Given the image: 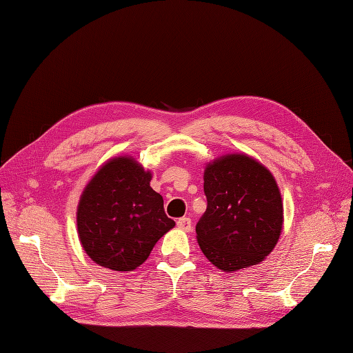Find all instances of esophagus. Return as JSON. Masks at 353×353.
<instances>
[{"mask_svg": "<svg viewBox=\"0 0 353 353\" xmlns=\"http://www.w3.org/2000/svg\"><path fill=\"white\" fill-rule=\"evenodd\" d=\"M176 225L179 230L183 231H191V219L190 218H181L176 221Z\"/></svg>", "mask_w": 353, "mask_h": 353, "instance_id": "1", "label": "esophagus"}]
</instances>
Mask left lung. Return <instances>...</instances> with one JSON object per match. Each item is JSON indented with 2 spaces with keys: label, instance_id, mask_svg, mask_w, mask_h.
<instances>
[{
  "label": "left lung",
  "instance_id": "obj_1",
  "mask_svg": "<svg viewBox=\"0 0 353 353\" xmlns=\"http://www.w3.org/2000/svg\"><path fill=\"white\" fill-rule=\"evenodd\" d=\"M208 209L197 222V243L212 265L236 272L261 263L276 245L284 206L271 170L244 153L213 159L205 168Z\"/></svg>",
  "mask_w": 353,
  "mask_h": 353
}]
</instances>
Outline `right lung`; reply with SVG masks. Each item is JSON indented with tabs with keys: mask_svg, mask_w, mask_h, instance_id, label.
<instances>
[{
	"mask_svg": "<svg viewBox=\"0 0 353 353\" xmlns=\"http://www.w3.org/2000/svg\"><path fill=\"white\" fill-rule=\"evenodd\" d=\"M152 176V170L125 154L109 159L85 185L77 209L78 237L97 265L134 271L175 227L163 197L150 187Z\"/></svg>",
	"mask_w": 353,
	"mask_h": 353,
	"instance_id": "1",
	"label": "right lung"
}]
</instances>
